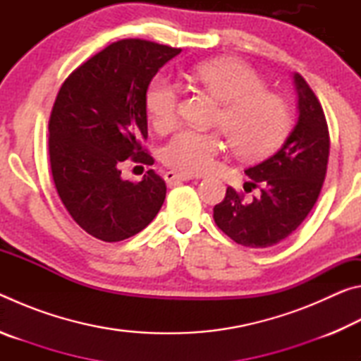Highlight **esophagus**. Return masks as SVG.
<instances>
[{"label":"esophagus","mask_w":361,"mask_h":361,"mask_svg":"<svg viewBox=\"0 0 361 361\" xmlns=\"http://www.w3.org/2000/svg\"><path fill=\"white\" fill-rule=\"evenodd\" d=\"M164 178H166V181L169 183V185H176V183H180V181L191 180L192 176L191 175H186V173L173 172V170H169V172H166V175H164Z\"/></svg>","instance_id":"1"}]
</instances>
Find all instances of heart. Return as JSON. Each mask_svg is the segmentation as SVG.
Instances as JSON below:
<instances>
[{"label":"heart","instance_id":"obj_1","mask_svg":"<svg viewBox=\"0 0 361 361\" xmlns=\"http://www.w3.org/2000/svg\"><path fill=\"white\" fill-rule=\"evenodd\" d=\"M194 81L205 85L223 102L216 124L237 156L247 161L264 157L282 143L291 126V113L282 97L269 92L252 66L237 59H215L189 71ZM146 111L157 129H166L178 116L180 90L166 76L152 79L145 97ZM224 151L219 132L181 127L161 149L169 167L186 175L210 172Z\"/></svg>","mask_w":361,"mask_h":361}]
</instances>
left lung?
<instances>
[{
    "label": "left lung",
    "mask_w": 361,
    "mask_h": 361,
    "mask_svg": "<svg viewBox=\"0 0 361 361\" xmlns=\"http://www.w3.org/2000/svg\"><path fill=\"white\" fill-rule=\"evenodd\" d=\"M299 118L282 148L266 161L248 167L247 199L232 186L213 209V219L226 235L250 248H266L293 234L319 199L326 176L329 132L314 90L296 73Z\"/></svg>",
    "instance_id": "1"
}]
</instances>
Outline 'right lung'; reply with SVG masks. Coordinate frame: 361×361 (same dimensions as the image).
Instances as JSON below:
<instances>
[{
  "label": "right lung",
  "mask_w": 361,
  "mask_h": 361,
  "mask_svg": "<svg viewBox=\"0 0 361 361\" xmlns=\"http://www.w3.org/2000/svg\"><path fill=\"white\" fill-rule=\"evenodd\" d=\"M181 49L121 39L65 79L49 118V159L57 194L79 228L103 242L145 229L166 199V181L149 169L142 181L121 178V164L152 166L145 97L161 66Z\"/></svg>",
  "instance_id": "1"
}]
</instances>
